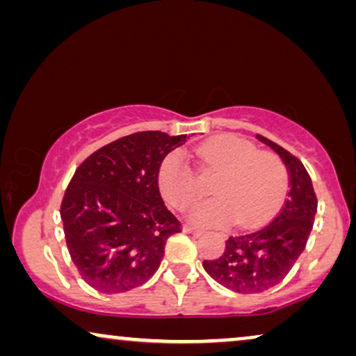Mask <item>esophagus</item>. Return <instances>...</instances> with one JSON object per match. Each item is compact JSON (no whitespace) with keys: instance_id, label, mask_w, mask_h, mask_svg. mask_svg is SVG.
I'll return each instance as SVG.
<instances>
[{"instance_id":"esophagus-1","label":"esophagus","mask_w":356,"mask_h":356,"mask_svg":"<svg viewBox=\"0 0 356 356\" xmlns=\"http://www.w3.org/2000/svg\"><path fill=\"white\" fill-rule=\"evenodd\" d=\"M183 232L191 233V235H194V236H201L204 233L202 228H197V227H193V225H183Z\"/></svg>"}]
</instances>
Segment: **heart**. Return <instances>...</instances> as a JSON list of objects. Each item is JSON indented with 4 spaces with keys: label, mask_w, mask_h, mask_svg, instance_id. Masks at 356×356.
Listing matches in <instances>:
<instances>
[{
    "label": "heart",
    "mask_w": 356,
    "mask_h": 356,
    "mask_svg": "<svg viewBox=\"0 0 356 356\" xmlns=\"http://www.w3.org/2000/svg\"><path fill=\"white\" fill-rule=\"evenodd\" d=\"M207 170H220L213 184L217 197L194 206L197 225L259 227L279 212L289 188L285 163L238 134H218L194 150ZM159 189L170 206L184 211L201 197V184L183 152L165 155L157 173Z\"/></svg>",
    "instance_id": "obj_1"
}]
</instances>
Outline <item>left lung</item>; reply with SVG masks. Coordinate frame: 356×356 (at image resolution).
<instances>
[{
    "label": "left lung",
    "mask_w": 356,
    "mask_h": 356,
    "mask_svg": "<svg viewBox=\"0 0 356 356\" xmlns=\"http://www.w3.org/2000/svg\"><path fill=\"white\" fill-rule=\"evenodd\" d=\"M256 136L270 145L286 165L289 197L269 225L230 236L220 257L202 262L213 280L245 295L269 290L285 279L305 251L318 211V197L301 160L264 136Z\"/></svg>",
    "instance_id": "8db88e82"
}]
</instances>
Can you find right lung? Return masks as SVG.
Wrapping results in <instances>:
<instances>
[{
    "label": "right lung",
    "mask_w": 356,
    "mask_h": 356,
    "mask_svg": "<svg viewBox=\"0 0 356 356\" xmlns=\"http://www.w3.org/2000/svg\"><path fill=\"white\" fill-rule=\"evenodd\" d=\"M184 143L186 134L138 131L76 168L60 213L71 259L92 289L123 293L159 269L181 223L163 204L157 173L165 155Z\"/></svg>",
    "instance_id": "obj_1"
}]
</instances>
